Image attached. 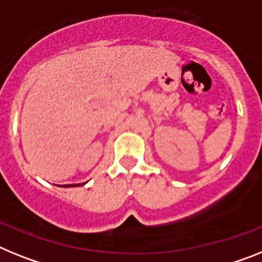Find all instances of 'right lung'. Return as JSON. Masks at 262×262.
Instances as JSON below:
<instances>
[{"mask_svg":"<svg viewBox=\"0 0 262 262\" xmlns=\"http://www.w3.org/2000/svg\"><path fill=\"white\" fill-rule=\"evenodd\" d=\"M68 186H70V185H68ZM72 186H74V185H72ZM75 186H79V185H75Z\"/></svg>","mask_w":262,"mask_h":262,"instance_id":"add662e5","label":"right lung"}]
</instances>
